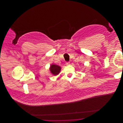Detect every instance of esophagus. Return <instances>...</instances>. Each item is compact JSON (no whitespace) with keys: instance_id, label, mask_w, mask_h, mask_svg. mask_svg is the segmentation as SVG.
Segmentation results:
<instances>
[{"instance_id":"34e87169","label":"esophagus","mask_w":123,"mask_h":123,"mask_svg":"<svg viewBox=\"0 0 123 123\" xmlns=\"http://www.w3.org/2000/svg\"><path fill=\"white\" fill-rule=\"evenodd\" d=\"M66 65H70V62H66Z\"/></svg>"}]
</instances>
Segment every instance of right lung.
Here are the masks:
<instances>
[{
    "label": "right lung",
    "mask_w": 123,
    "mask_h": 123,
    "mask_svg": "<svg viewBox=\"0 0 123 123\" xmlns=\"http://www.w3.org/2000/svg\"><path fill=\"white\" fill-rule=\"evenodd\" d=\"M49 70L53 75L56 76L60 73L61 70V67L55 64H51L50 65Z\"/></svg>",
    "instance_id": "right-lung-1"
}]
</instances>
